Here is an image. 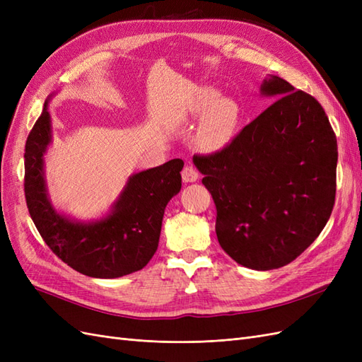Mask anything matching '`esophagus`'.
Returning a JSON list of instances; mask_svg holds the SVG:
<instances>
[{"instance_id":"obj_1","label":"esophagus","mask_w":362,"mask_h":362,"mask_svg":"<svg viewBox=\"0 0 362 362\" xmlns=\"http://www.w3.org/2000/svg\"><path fill=\"white\" fill-rule=\"evenodd\" d=\"M181 175H182V180L185 182H194L199 178V172L193 166V164H187V166H184Z\"/></svg>"}]
</instances>
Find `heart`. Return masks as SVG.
<instances>
[{"mask_svg": "<svg viewBox=\"0 0 362 362\" xmlns=\"http://www.w3.org/2000/svg\"><path fill=\"white\" fill-rule=\"evenodd\" d=\"M204 115L196 141L205 151H216L225 146L231 140L240 110L238 105L231 98H218L217 92L210 87H202L196 92L190 103V113L193 116Z\"/></svg>", "mask_w": 362, "mask_h": 362, "instance_id": "obj_1", "label": "heart"}]
</instances>
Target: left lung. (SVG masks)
Segmentation results:
<instances>
[{"mask_svg":"<svg viewBox=\"0 0 362 362\" xmlns=\"http://www.w3.org/2000/svg\"><path fill=\"white\" fill-rule=\"evenodd\" d=\"M278 100L222 149L194 154L216 205V234L238 264L287 266L327 223L337 192V137L314 96L272 76Z\"/></svg>","mask_w":362,"mask_h":362,"instance_id":"8db88e82","label":"left lung"}]
</instances>
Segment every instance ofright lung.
<instances>
[{
  "label": "right lung",
  "instance_id": "add662e5",
  "mask_svg": "<svg viewBox=\"0 0 362 362\" xmlns=\"http://www.w3.org/2000/svg\"><path fill=\"white\" fill-rule=\"evenodd\" d=\"M45 103L25 144L24 192L43 242L63 262L90 278H119L144 269L158 247L164 208L181 190L184 161L173 158L136 173L113 213L96 223H76L54 211L43 181V152L51 140Z\"/></svg>",
  "mask_w": 362,
  "mask_h": 362
}]
</instances>
